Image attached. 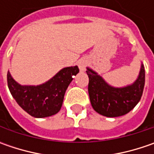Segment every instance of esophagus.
<instances>
[{
  "label": "esophagus",
  "instance_id": "obj_1",
  "mask_svg": "<svg viewBox=\"0 0 154 154\" xmlns=\"http://www.w3.org/2000/svg\"><path fill=\"white\" fill-rule=\"evenodd\" d=\"M86 61L84 59H80V61L78 62V66L80 68V71H85L86 70Z\"/></svg>",
  "mask_w": 154,
  "mask_h": 154
}]
</instances>
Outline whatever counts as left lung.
<instances>
[{"mask_svg": "<svg viewBox=\"0 0 154 154\" xmlns=\"http://www.w3.org/2000/svg\"><path fill=\"white\" fill-rule=\"evenodd\" d=\"M88 93L92 108L100 115L116 117L128 113L139 103L145 85L143 64L137 80L130 86L116 88L108 85L96 72L87 68Z\"/></svg>", "mask_w": 154, "mask_h": 154, "instance_id": "1", "label": "left lung"}]
</instances>
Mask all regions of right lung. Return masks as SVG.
<instances>
[{"label":"right lung","instance_id":"add662e5","mask_svg":"<svg viewBox=\"0 0 154 154\" xmlns=\"http://www.w3.org/2000/svg\"><path fill=\"white\" fill-rule=\"evenodd\" d=\"M79 73L77 66L60 70L50 80L39 86H21L8 72V86L16 102L29 115L37 118L56 114L62 108L65 92Z\"/></svg>","mask_w":154,"mask_h":154}]
</instances>
